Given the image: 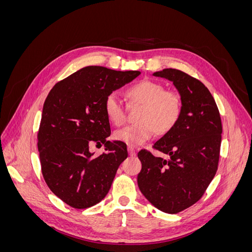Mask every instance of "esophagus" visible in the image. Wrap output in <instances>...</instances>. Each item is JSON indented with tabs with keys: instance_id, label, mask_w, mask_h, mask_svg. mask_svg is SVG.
Masks as SVG:
<instances>
[{
	"instance_id": "1",
	"label": "esophagus",
	"mask_w": 252,
	"mask_h": 252,
	"mask_svg": "<svg viewBox=\"0 0 252 252\" xmlns=\"http://www.w3.org/2000/svg\"><path fill=\"white\" fill-rule=\"evenodd\" d=\"M128 154H129V156H131V157L135 156V150H134V148L131 147V146H128Z\"/></svg>"
}]
</instances>
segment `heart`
<instances>
[{"label":"heart","instance_id":"heart-1","mask_svg":"<svg viewBox=\"0 0 252 252\" xmlns=\"http://www.w3.org/2000/svg\"><path fill=\"white\" fill-rule=\"evenodd\" d=\"M127 95L132 101L143 104L139 112V123L127 125L114 131V139L129 146H139L151 138L157 131L165 133L177 123L182 111V102L178 93L164 89L161 83L143 80L127 89ZM104 110L108 120L114 125L125 121V110L116 93L105 98Z\"/></svg>","mask_w":252,"mask_h":252}]
</instances>
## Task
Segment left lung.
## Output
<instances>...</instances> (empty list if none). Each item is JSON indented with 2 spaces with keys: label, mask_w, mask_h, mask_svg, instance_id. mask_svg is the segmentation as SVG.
<instances>
[{
  "label": "left lung",
  "mask_w": 252,
  "mask_h": 252,
  "mask_svg": "<svg viewBox=\"0 0 252 252\" xmlns=\"http://www.w3.org/2000/svg\"><path fill=\"white\" fill-rule=\"evenodd\" d=\"M178 89L181 116L175 125L154 144L168 156L155 157L142 149L138 186L156 208L178 213L199 201L218 170L222 122L215 98L202 82L172 68L154 73Z\"/></svg>",
  "instance_id": "8db88e82"
}]
</instances>
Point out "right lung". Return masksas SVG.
<instances>
[{
	"mask_svg": "<svg viewBox=\"0 0 252 252\" xmlns=\"http://www.w3.org/2000/svg\"><path fill=\"white\" fill-rule=\"evenodd\" d=\"M140 74L87 66L57 83L45 100L37 133L42 173L51 191L71 207L101 202L128 157L125 143L107 140L104 102ZM93 142L104 143L108 152L94 157L89 151Z\"/></svg>",
	"mask_w": 252,
	"mask_h": 252,
	"instance_id": "1",
	"label": "right lung"
}]
</instances>
